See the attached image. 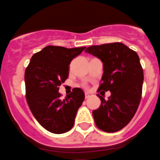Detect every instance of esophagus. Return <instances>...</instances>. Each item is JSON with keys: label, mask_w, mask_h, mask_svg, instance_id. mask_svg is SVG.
Instances as JSON below:
<instances>
[{"label": "esophagus", "mask_w": 160, "mask_h": 160, "mask_svg": "<svg viewBox=\"0 0 160 160\" xmlns=\"http://www.w3.org/2000/svg\"><path fill=\"white\" fill-rule=\"evenodd\" d=\"M85 98H90V94L88 93V92H86V93H85Z\"/></svg>", "instance_id": "esophagus-1"}]
</instances>
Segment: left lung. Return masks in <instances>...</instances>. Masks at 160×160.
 Listing matches in <instances>:
<instances>
[{
	"label": "left lung",
	"instance_id": "8db88e82",
	"mask_svg": "<svg viewBox=\"0 0 160 160\" xmlns=\"http://www.w3.org/2000/svg\"><path fill=\"white\" fill-rule=\"evenodd\" d=\"M86 51L103 62L104 73L98 90L110 91L100 98V107L92 111L95 123L108 133L121 130L134 118L141 102L144 80L137 53L122 43L111 42L88 47Z\"/></svg>",
	"mask_w": 160,
	"mask_h": 160
}]
</instances>
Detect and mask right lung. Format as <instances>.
<instances>
[{"label": "right lung", "instance_id": "right-lung-1", "mask_svg": "<svg viewBox=\"0 0 160 160\" xmlns=\"http://www.w3.org/2000/svg\"><path fill=\"white\" fill-rule=\"evenodd\" d=\"M85 49L49 45L34 54L26 68L28 106L40 125L51 133L63 134L69 131L85 99L80 88H73L63 100L58 92L68 77L70 62Z\"/></svg>", "mask_w": 160, "mask_h": 160}]
</instances>
